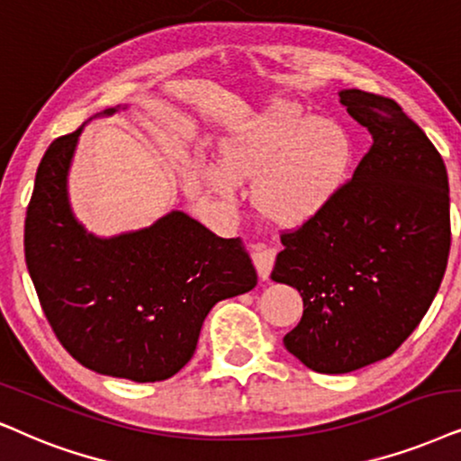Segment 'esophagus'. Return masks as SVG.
<instances>
[{"label": "esophagus", "mask_w": 461, "mask_h": 461, "mask_svg": "<svg viewBox=\"0 0 461 461\" xmlns=\"http://www.w3.org/2000/svg\"><path fill=\"white\" fill-rule=\"evenodd\" d=\"M274 259H276V250L266 247V244H255L253 264H255V270H258V274H259V278L267 281V276H270V272H272Z\"/></svg>", "instance_id": "34e87169"}]
</instances>
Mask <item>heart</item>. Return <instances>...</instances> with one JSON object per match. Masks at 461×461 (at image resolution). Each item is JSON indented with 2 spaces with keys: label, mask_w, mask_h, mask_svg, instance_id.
I'll use <instances>...</instances> for the list:
<instances>
[{
  "label": "heart",
  "mask_w": 461,
  "mask_h": 461,
  "mask_svg": "<svg viewBox=\"0 0 461 461\" xmlns=\"http://www.w3.org/2000/svg\"><path fill=\"white\" fill-rule=\"evenodd\" d=\"M225 166L208 167V183L223 197L255 180V203L274 223L300 227L317 219L347 185L355 140L336 119H312L281 102L253 114L225 142Z\"/></svg>",
  "instance_id": "b5f03b06"
}]
</instances>
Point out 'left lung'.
<instances>
[{"label":"left lung","instance_id":"1","mask_svg":"<svg viewBox=\"0 0 461 461\" xmlns=\"http://www.w3.org/2000/svg\"><path fill=\"white\" fill-rule=\"evenodd\" d=\"M338 95L372 147L325 212L285 231L272 270L304 302L285 347L321 375L389 357L438 294L451 249L447 167L421 127L389 97Z\"/></svg>","mask_w":461,"mask_h":461}]
</instances>
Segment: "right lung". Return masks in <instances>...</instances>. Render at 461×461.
<instances>
[{
	"label": "right lung",
	"mask_w": 461,
	"mask_h": 461,
	"mask_svg": "<svg viewBox=\"0 0 461 461\" xmlns=\"http://www.w3.org/2000/svg\"><path fill=\"white\" fill-rule=\"evenodd\" d=\"M80 131L57 138L38 166L25 219L29 276L55 336L85 368L166 381L194 357L211 308L253 289L258 272L240 238H219L180 211L130 234H89L68 197Z\"/></svg>",
	"instance_id": "add662e5"
}]
</instances>
